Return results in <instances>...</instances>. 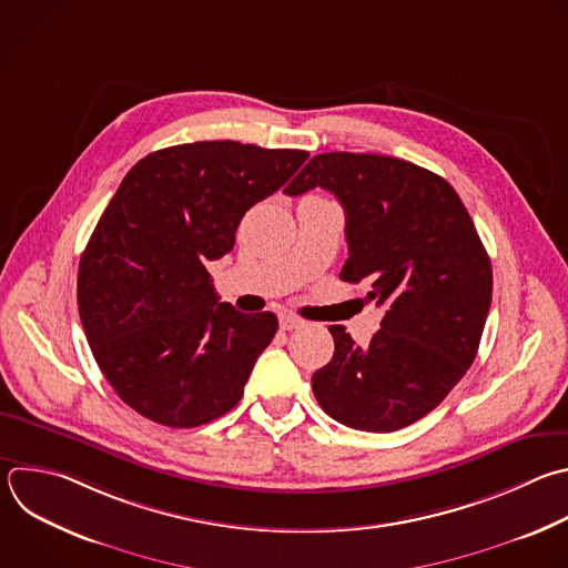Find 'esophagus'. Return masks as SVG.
<instances>
[{
    "instance_id": "1",
    "label": "esophagus",
    "mask_w": 568,
    "mask_h": 568,
    "mask_svg": "<svg viewBox=\"0 0 568 568\" xmlns=\"http://www.w3.org/2000/svg\"><path fill=\"white\" fill-rule=\"evenodd\" d=\"M278 325H281V329H298V327H303L305 325V321L303 318H298V316H294V314H281L278 316Z\"/></svg>"
}]
</instances>
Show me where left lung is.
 Returning <instances> with one entry per match:
<instances>
[{"instance_id": "left-lung-1", "label": "left lung", "mask_w": 568, "mask_h": 568, "mask_svg": "<svg viewBox=\"0 0 568 568\" xmlns=\"http://www.w3.org/2000/svg\"><path fill=\"white\" fill-rule=\"evenodd\" d=\"M314 186L345 210L341 281H367L365 298L386 307L365 347L329 325L334 356L312 374L314 397L347 428L402 430L435 410L473 365L493 298L490 258L455 189L424 166L318 153L285 194Z\"/></svg>"}]
</instances>
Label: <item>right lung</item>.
Instances as JSON below:
<instances>
[{"label":"right lung","instance_id":"1","mask_svg":"<svg viewBox=\"0 0 568 568\" xmlns=\"http://www.w3.org/2000/svg\"><path fill=\"white\" fill-rule=\"evenodd\" d=\"M307 155L212 140L153 151L124 175L80 258L78 305L91 352L129 408L196 428L241 402L278 321L219 303L205 263L232 252L245 212Z\"/></svg>","mask_w":568,"mask_h":568}]
</instances>
